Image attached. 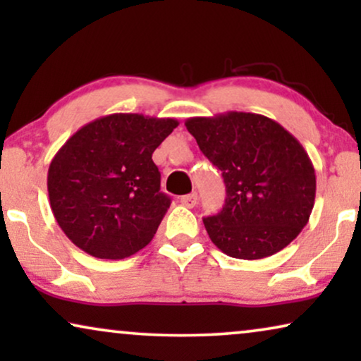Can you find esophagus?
I'll list each match as a JSON object with an SVG mask.
<instances>
[{
    "mask_svg": "<svg viewBox=\"0 0 361 361\" xmlns=\"http://www.w3.org/2000/svg\"><path fill=\"white\" fill-rule=\"evenodd\" d=\"M180 204L187 207V209H192V207H195L197 204V194H189V195H182L180 197Z\"/></svg>",
    "mask_w": 361,
    "mask_h": 361,
    "instance_id": "obj_1",
    "label": "esophagus"
}]
</instances>
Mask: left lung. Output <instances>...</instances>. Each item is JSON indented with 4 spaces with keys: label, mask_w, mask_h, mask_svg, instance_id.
<instances>
[{
    "label": "left lung",
    "mask_w": 361,
    "mask_h": 361,
    "mask_svg": "<svg viewBox=\"0 0 361 361\" xmlns=\"http://www.w3.org/2000/svg\"><path fill=\"white\" fill-rule=\"evenodd\" d=\"M185 126L226 187L224 209L204 219L216 248L238 259L286 248L307 225L315 200V171L302 145L256 113L195 116Z\"/></svg>",
    "instance_id": "left-lung-1"
}]
</instances>
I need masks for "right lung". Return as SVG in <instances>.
I'll list each match as a JSON object with an SVG mask.
<instances>
[{"label":"right lung","instance_id":"add662e5","mask_svg":"<svg viewBox=\"0 0 361 361\" xmlns=\"http://www.w3.org/2000/svg\"><path fill=\"white\" fill-rule=\"evenodd\" d=\"M177 125L174 118L113 113L68 137L49 166L47 190L73 245L95 258L123 259L149 243L171 205L152 152Z\"/></svg>","mask_w":361,"mask_h":361}]
</instances>
